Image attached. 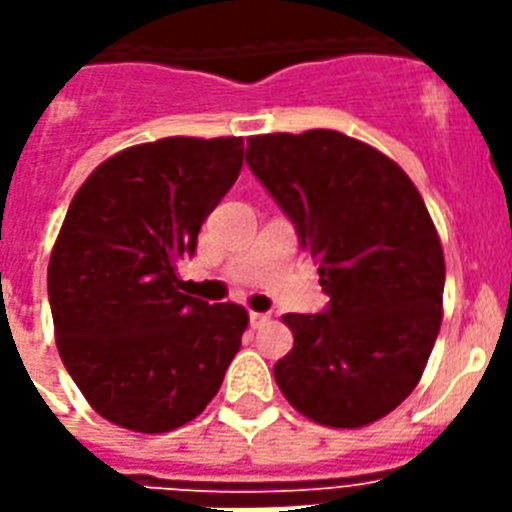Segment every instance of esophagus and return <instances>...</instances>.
I'll use <instances>...</instances> for the list:
<instances>
[{
  "instance_id": "1",
  "label": "esophagus",
  "mask_w": 512,
  "mask_h": 512,
  "mask_svg": "<svg viewBox=\"0 0 512 512\" xmlns=\"http://www.w3.org/2000/svg\"><path fill=\"white\" fill-rule=\"evenodd\" d=\"M268 321H271V316H268V313H257V311L249 313V324H252V327H255V329L265 327Z\"/></svg>"
}]
</instances>
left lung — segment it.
Instances as JSON below:
<instances>
[{
  "label": "left lung",
  "mask_w": 512,
  "mask_h": 512,
  "mask_svg": "<svg viewBox=\"0 0 512 512\" xmlns=\"http://www.w3.org/2000/svg\"><path fill=\"white\" fill-rule=\"evenodd\" d=\"M247 164L319 263L324 313H287L273 377L327 428H364L420 382L441 329L444 249L401 167L335 130L247 138Z\"/></svg>",
  "instance_id": "obj_1"
}]
</instances>
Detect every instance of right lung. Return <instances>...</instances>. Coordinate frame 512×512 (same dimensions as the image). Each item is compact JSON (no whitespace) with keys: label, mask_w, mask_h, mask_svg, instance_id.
I'll use <instances>...</instances> for the list:
<instances>
[{"label":"right lung","mask_w":512,"mask_h":512,"mask_svg":"<svg viewBox=\"0 0 512 512\" xmlns=\"http://www.w3.org/2000/svg\"><path fill=\"white\" fill-rule=\"evenodd\" d=\"M244 164L241 138H162L95 167L47 265L58 353L100 417L167 433L199 417L249 324L180 292L177 260Z\"/></svg>","instance_id":"obj_1"}]
</instances>
